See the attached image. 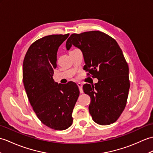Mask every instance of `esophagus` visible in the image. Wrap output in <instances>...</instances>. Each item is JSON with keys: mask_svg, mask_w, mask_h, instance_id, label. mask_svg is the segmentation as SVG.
<instances>
[{"mask_svg": "<svg viewBox=\"0 0 153 153\" xmlns=\"http://www.w3.org/2000/svg\"><path fill=\"white\" fill-rule=\"evenodd\" d=\"M77 86L79 88V91L81 93H83V86H82V84L80 83H77Z\"/></svg>", "mask_w": 153, "mask_h": 153, "instance_id": "34e87169", "label": "esophagus"}]
</instances>
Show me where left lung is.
<instances>
[{
	"label": "left lung",
	"mask_w": 153,
	"mask_h": 153,
	"mask_svg": "<svg viewBox=\"0 0 153 153\" xmlns=\"http://www.w3.org/2000/svg\"><path fill=\"white\" fill-rule=\"evenodd\" d=\"M72 45L83 53L85 70L98 79L94 85L83 87L91 97L88 110L93 120L100 125L115 123L125 108L130 88L129 68L121 49L113 38L96 30L72 34L67 50Z\"/></svg>",
	"instance_id": "left-lung-1"
}]
</instances>
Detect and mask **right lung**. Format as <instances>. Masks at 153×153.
Instances as JSON below:
<instances>
[{
    "label": "right lung",
    "mask_w": 153,
    "mask_h": 153,
    "mask_svg": "<svg viewBox=\"0 0 153 153\" xmlns=\"http://www.w3.org/2000/svg\"><path fill=\"white\" fill-rule=\"evenodd\" d=\"M69 34H53L34 42L25 56L23 81L38 118L50 128L63 130L72 125V111L79 91L76 83L55 82L56 53Z\"/></svg>",
    "instance_id": "obj_1"
}]
</instances>
